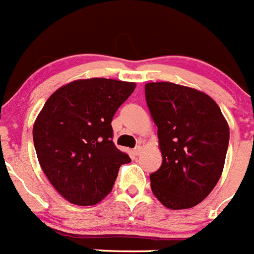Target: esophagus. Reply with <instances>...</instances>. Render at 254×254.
Wrapping results in <instances>:
<instances>
[{"label":"esophagus","instance_id":"esophagus-1","mask_svg":"<svg viewBox=\"0 0 254 254\" xmlns=\"http://www.w3.org/2000/svg\"><path fill=\"white\" fill-rule=\"evenodd\" d=\"M133 152H134V154H135V156H139V154L142 153V145H136Z\"/></svg>","mask_w":254,"mask_h":254}]
</instances>
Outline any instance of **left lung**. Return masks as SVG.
Masks as SVG:
<instances>
[{
    "label": "left lung",
    "mask_w": 254,
    "mask_h": 254,
    "mask_svg": "<svg viewBox=\"0 0 254 254\" xmlns=\"http://www.w3.org/2000/svg\"><path fill=\"white\" fill-rule=\"evenodd\" d=\"M145 101L162 153V165L149 175L152 191L167 208L197 206L222 174L228 123L211 97L170 81L147 83Z\"/></svg>",
    "instance_id": "1"
}]
</instances>
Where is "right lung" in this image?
<instances>
[{
	"label": "right lung",
	"instance_id": "add662e5",
	"mask_svg": "<svg viewBox=\"0 0 254 254\" xmlns=\"http://www.w3.org/2000/svg\"><path fill=\"white\" fill-rule=\"evenodd\" d=\"M135 83L80 79L59 88L33 127L39 165L59 193L78 206H92L112 190L130 157L112 142L111 121Z\"/></svg>",
	"mask_w": 254,
	"mask_h": 254
}]
</instances>
